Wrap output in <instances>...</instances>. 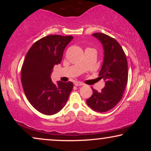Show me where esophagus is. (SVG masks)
Segmentation results:
<instances>
[{
    "instance_id": "34e87169",
    "label": "esophagus",
    "mask_w": 151,
    "mask_h": 151,
    "mask_svg": "<svg viewBox=\"0 0 151 151\" xmlns=\"http://www.w3.org/2000/svg\"><path fill=\"white\" fill-rule=\"evenodd\" d=\"M74 84H75V86H82V85H84V84H82V82H76L75 83H74Z\"/></svg>"
}]
</instances>
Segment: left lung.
I'll use <instances>...</instances> for the list:
<instances>
[{
	"mask_svg": "<svg viewBox=\"0 0 151 151\" xmlns=\"http://www.w3.org/2000/svg\"><path fill=\"white\" fill-rule=\"evenodd\" d=\"M92 36L102 43L104 49L99 78L104 80L105 86L100 92L93 88L86 104L93 111L103 113L112 109L122 98L128 81V64L124 51L116 40L102 33Z\"/></svg>",
	"mask_w": 151,
	"mask_h": 151,
	"instance_id": "left-lung-1",
	"label": "left lung"
}]
</instances>
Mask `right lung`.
Returning a JSON list of instances; mask_svg holds the SVG:
<instances>
[{"label":"right lung","mask_w":151,"mask_h":151,"mask_svg":"<svg viewBox=\"0 0 151 151\" xmlns=\"http://www.w3.org/2000/svg\"><path fill=\"white\" fill-rule=\"evenodd\" d=\"M71 36L49 35L36 41L26 54L21 69V82L26 98L41 113L53 115L67 103L73 89L71 82L53 83V67L60 63Z\"/></svg>","instance_id":"right-lung-1"}]
</instances>
